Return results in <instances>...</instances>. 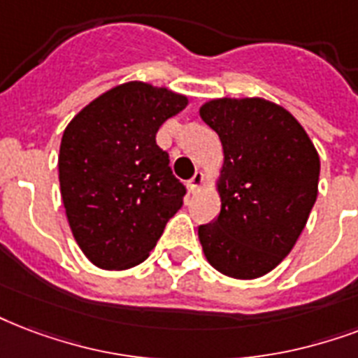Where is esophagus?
Here are the masks:
<instances>
[{
  "label": "esophagus",
  "instance_id": "esophagus-1",
  "mask_svg": "<svg viewBox=\"0 0 358 358\" xmlns=\"http://www.w3.org/2000/svg\"><path fill=\"white\" fill-rule=\"evenodd\" d=\"M203 185H204V174L201 173V171H197V173H195V176L189 180V189L199 191L201 187H203Z\"/></svg>",
  "mask_w": 358,
  "mask_h": 358
}]
</instances>
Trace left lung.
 <instances>
[{
	"mask_svg": "<svg viewBox=\"0 0 358 358\" xmlns=\"http://www.w3.org/2000/svg\"><path fill=\"white\" fill-rule=\"evenodd\" d=\"M199 114L223 146L215 180L222 210L199 227L204 257L225 276L255 280L287 257L306 227L317 199V150L293 114L263 97L210 99Z\"/></svg>",
	"mask_w": 358,
	"mask_h": 358,
	"instance_id": "1",
	"label": "left lung"
}]
</instances>
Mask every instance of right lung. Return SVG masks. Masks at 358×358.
<instances>
[{
    "instance_id": "right-lung-1",
    "label": "right lung",
    "mask_w": 358,
    "mask_h": 358,
    "mask_svg": "<svg viewBox=\"0 0 358 358\" xmlns=\"http://www.w3.org/2000/svg\"><path fill=\"white\" fill-rule=\"evenodd\" d=\"M187 97L148 82L114 86L82 108L59 146V191L71 233L103 270L146 261L184 204L155 133Z\"/></svg>"
}]
</instances>
